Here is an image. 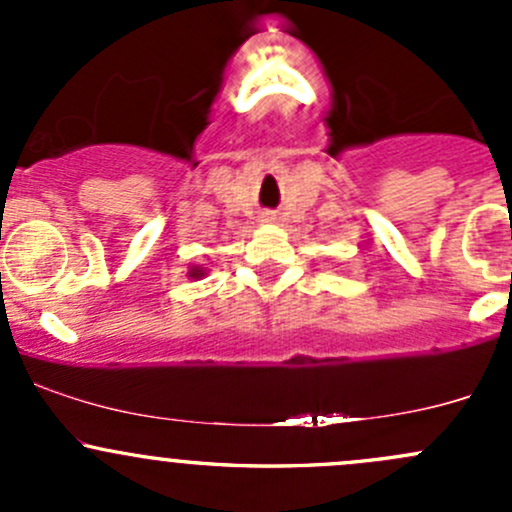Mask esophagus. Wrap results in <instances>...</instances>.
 I'll use <instances>...</instances> for the list:
<instances>
[{
	"label": "esophagus",
	"mask_w": 512,
	"mask_h": 512,
	"mask_svg": "<svg viewBox=\"0 0 512 512\" xmlns=\"http://www.w3.org/2000/svg\"><path fill=\"white\" fill-rule=\"evenodd\" d=\"M262 223H275V215L265 213V215H262Z\"/></svg>",
	"instance_id": "obj_1"
}]
</instances>
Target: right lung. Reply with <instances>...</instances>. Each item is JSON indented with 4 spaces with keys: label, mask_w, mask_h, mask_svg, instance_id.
I'll use <instances>...</instances> for the list:
<instances>
[{
    "label": "right lung",
    "mask_w": 512,
    "mask_h": 512,
    "mask_svg": "<svg viewBox=\"0 0 512 512\" xmlns=\"http://www.w3.org/2000/svg\"><path fill=\"white\" fill-rule=\"evenodd\" d=\"M205 275H208V267H200V265L188 267V277H190V280H203Z\"/></svg>",
    "instance_id": "add662e5"
}]
</instances>
